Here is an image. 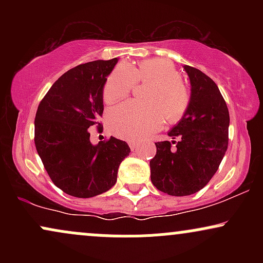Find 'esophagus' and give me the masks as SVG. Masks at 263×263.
<instances>
[{"mask_svg": "<svg viewBox=\"0 0 263 263\" xmlns=\"http://www.w3.org/2000/svg\"><path fill=\"white\" fill-rule=\"evenodd\" d=\"M129 148H131L132 151H137V148H138V144L137 143H135V142H129Z\"/></svg>", "mask_w": 263, "mask_h": 263, "instance_id": "obj_1", "label": "esophagus"}]
</instances>
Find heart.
Returning <instances> with one entry per match:
<instances>
[{
  "instance_id": "heart-1",
  "label": "heart",
  "mask_w": 263,
  "mask_h": 263,
  "mask_svg": "<svg viewBox=\"0 0 263 263\" xmlns=\"http://www.w3.org/2000/svg\"><path fill=\"white\" fill-rule=\"evenodd\" d=\"M136 81H152L147 87L144 100L148 102H125L111 108L107 126L117 137L140 141L162 127L164 120L176 123L185 116L190 106V91L179 78V73L170 60L151 58L137 66L120 63L108 75L102 99L105 104L126 98Z\"/></svg>"
}]
</instances>
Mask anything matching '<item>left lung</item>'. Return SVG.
<instances>
[{"mask_svg": "<svg viewBox=\"0 0 263 263\" xmlns=\"http://www.w3.org/2000/svg\"><path fill=\"white\" fill-rule=\"evenodd\" d=\"M184 70L192 101L185 116L168 132L179 141L157 142L149 162L153 185L174 197L194 194L210 182L228 149L230 125L228 105L213 79L193 66Z\"/></svg>", "mask_w": 263, "mask_h": 263, "instance_id": "obj_1", "label": "left lung"}]
</instances>
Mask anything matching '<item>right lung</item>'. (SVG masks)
I'll use <instances>...</instances> for the list:
<instances>
[{
	"mask_svg": "<svg viewBox=\"0 0 263 263\" xmlns=\"http://www.w3.org/2000/svg\"><path fill=\"white\" fill-rule=\"evenodd\" d=\"M116 63L114 58L75 66L39 102L35 148L52 182L71 197L91 198L112 188L120 164L131 152L115 137L96 146L90 142L89 128H101L102 90Z\"/></svg>",
	"mask_w": 263,
	"mask_h": 263,
	"instance_id": "add662e5",
	"label": "right lung"
}]
</instances>
